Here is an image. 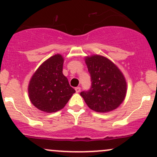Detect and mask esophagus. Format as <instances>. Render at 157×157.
Wrapping results in <instances>:
<instances>
[{"instance_id": "esophagus-1", "label": "esophagus", "mask_w": 157, "mask_h": 157, "mask_svg": "<svg viewBox=\"0 0 157 157\" xmlns=\"http://www.w3.org/2000/svg\"><path fill=\"white\" fill-rule=\"evenodd\" d=\"M80 90H81L80 87H76V88H75V91H76V92H77V93H79V92H80Z\"/></svg>"}]
</instances>
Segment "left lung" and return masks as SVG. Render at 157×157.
<instances>
[{
    "label": "left lung",
    "mask_w": 157,
    "mask_h": 157,
    "mask_svg": "<svg viewBox=\"0 0 157 157\" xmlns=\"http://www.w3.org/2000/svg\"><path fill=\"white\" fill-rule=\"evenodd\" d=\"M85 61L91 81L89 91L80 92L86 103L97 112L105 113L116 109L123 102L127 92V83L122 73L103 56H89Z\"/></svg>",
    "instance_id": "obj_1"
}]
</instances>
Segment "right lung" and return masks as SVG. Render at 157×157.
Returning a JSON list of instances; mask_svg holds the SVG:
<instances>
[{
	"mask_svg": "<svg viewBox=\"0 0 157 157\" xmlns=\"http://www.w3.org/2000/svg\"><path fill=\"white\" fill-rule=\"evenodd\" d=\"M63 57L55 55L43 63L30 80L28 87L30 101L37 109L53 113L66 105L75 90L63 74Z\"/></svg>",
	"mask_w": 157,
	"mask_h": 157,
	"instance_id": "right-lung-1",
	"label": "right lung"
}]
</instances>
